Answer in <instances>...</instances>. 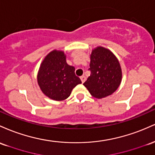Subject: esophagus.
<instances>
[{
    "label": "esophagus",
    "mask_w": 155,
    "mask_h": 155,
    "mask_svg": "<svg viewBox=\"0 0 155 155\" xmlns=\"http://www.w3.org/2000/svg\"><path fill=\"white\" fill-rule=\"evenodd\" d=\"M81 81H82V83H84L85 81H86V77H85L84 75L81 76Z\"/></svg>",
    "instance_id": "obj_1"
}]
</instances>
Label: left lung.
Wrapping results in <instances>:
<instances>
[{
    "label": "left lung",
    "instance_id": "left-lung-1",
    "mask_svg": "<svg viewBox=\"0 0 155 155\" xmlns=\"http://www.w3.org/2000/svg\"><path fill=\"white\" fill-rule=\"evenodd\" d=\"M88 69L91 74L83 85L94 97L104 98L119 88L122 72L119 61L110 50L103 47L92 50Z\"/></svg>",
    "mask_w": 155,
    "mask_h": 155
}]
</instances>
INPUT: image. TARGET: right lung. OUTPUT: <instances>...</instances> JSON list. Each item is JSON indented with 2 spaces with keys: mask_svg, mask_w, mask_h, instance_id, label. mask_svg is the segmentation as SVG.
I'll return each instance as SVG.
<instances>
[{
  "mask_svg": "<svg viewBox=\"0 0 155 155\" xmlns=\"http://www.w3.org/2000/svg\"><path fill=\"white\" fill-rule=\"evenodd\" d=\"M74 70V67L67 64L63 51L50 52L43 60L38 72L37 81L41 91L53 100L68 98L73 88L82 83Z\"/></svg>",
  "mask_w": 155,
  "mask_h": 155,
  "instance_id": "add662e5",
  "label": "right lung"
}]
</instances>
